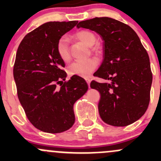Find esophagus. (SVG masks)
<instances>
[{
    "label": "esophagus",
    "mask_w": 161,
    "mask_h": 161,
    "mask_svg": "<svg viewBox=\"0 0 161 161\" xmlns=\"http://www.w3.org/2000/svg\"><path fill=\"white\" fill-rule=\"evenodd\" d=\"M86 81L87 84H88L89 87L90 88V82H91V79L90 78H86Z\"/></svg>",
    "instance_id": "1"
}]
</instances>
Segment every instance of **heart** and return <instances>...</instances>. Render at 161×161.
Wrapping results in <instances>:
<instances>
[{
	"mask_svg": "<svg viewBox=\"0 0 161 161\" xmlns=\"http://www.w3.org/2000/svg\"><path fill=\"white\" fill-rule=\"evenodd\" d=\"M77 40L83 43L86 46L90 47L91 51L98 53L100 51V47L95 44L97 36L90 30H83L78 31L74 35ZM57 51L60 58L64 61H69L70 59L69 41L66 37L63 36L57 43ZM98 65V61L96 58H89L86 61H77L71 63L69 67V73L71 75H78L80 77L86 78L90 75Z\"/></svg>",
	"mask_w": 161,
	"mask_h": 161,
	"instance_id": "obj_1",
	"label": "heart"
}]
</instances>
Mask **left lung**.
<instances>
[{"label":"left lung","mask_w":161,"mask_h":161,"mask_svg":"<svg viewBox=\"0 0 161 161\" xmlns=\"http://www.w3.org/2000/svg\"><path fill=\"white\" fill-rule=\"evenodd\" d=\"M78 28L95 31L103 40V60L93 75L109 83L92 81L100 93L101 119L113 126H127L139 120L148 108L153 75L149 55L129 25L108 17L82 21Z\"/></svg>","instance_id":"1"}]
</instances>
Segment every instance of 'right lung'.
Wrapping results in <instances>:
<instances>
[{"label":"right lung","mask_w":161,"mask_h":161,"mask_svg":"<svg viewBox=\"0 0 161 161\" xmlns=\"http://www.w3.org/2000/svg\"><path fill=\"white\" fill-rule=\"evenodd\" d=\"M77 23L46 22L24 37L16 53L13 75L18 97L29 121L45 132L70 129L75 123L73 105L88 90L78 75L62 82L67 77L62 69L65 64L57 51L58 40Z\"/></svg>","instance_id":"right-lung-1"}]
</instances>
